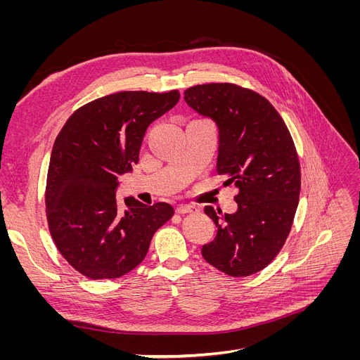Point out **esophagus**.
<instances>
[{"label":"esophagus","mask_w":360,"mask_h":360,"mask_svg":"<svg viewBox=\"0 0 360 360\" xmlns=\"http://www.w3.org/2000/svg\"><path fill=\"white\" fill-rule=\"evenodd\" d=\"M176 212H177L179 214H188V213H195V212H198V209H197V207H193V205L183 204V205H179V207H177Z\"/></svg>","instance_id":"obj_1"}]
</instances>
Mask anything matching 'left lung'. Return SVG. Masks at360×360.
<instances>
[{
  "label": "left lung",
  "instance_id": "left-lung-1",
  "mask_svg": "<svg viewBox=\"0 0 360 360\" xmlns=\"http://www.w3.org/2000/svg\"><path fill=\"white\" fill-rule=\"evenodd\" d=\"M184 102L219 130L216 171L234 186L237 212L207 205L217 233L202 246L207 263L230 276H249L271 263L290 234L300 193V165L292 138L266 97L234 84H202Z\"/></svg>",
  "mask_w": 360,
  "mask_h": 360
}]
</instances>
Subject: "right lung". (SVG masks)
<instances>
[{"label": "right lung", "mask_w": 360, "mask_h": 360, "mask_svg": "<svg viewBox=\"0 0 360 360\" xmlns=\"http://www.w3.org/2000/svg\"><path fill=\"white\" fill-rule=\"evenodd\" d=\"M180 93L120 91L76 110L53 143L48 180L49 231L64 259L90 279H114L147 255L174 209L134 197L120 207L118 179L132 169L147 127L176 106Z\"/></svg>", "instance_id": "1"}]
</instances>
